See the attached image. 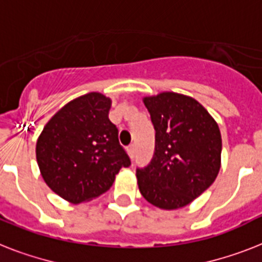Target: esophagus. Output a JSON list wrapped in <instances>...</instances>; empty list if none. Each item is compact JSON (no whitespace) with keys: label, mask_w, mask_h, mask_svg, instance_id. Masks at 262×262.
Here are the masks:
<instances>
[{"label":"esophagus","mask_w":262,"mask_h":262,"mask_svg":"<svg viewBox=\"0 0 262 262\" xmlns=\"http://www.w3.org/2000/svg\"><path fill=\"white\" fill-rule=\"evenodd\" d=\"M127 153H129V156H130L132 159L135 157V153H136V146H135V144H132V145L127 146Z\"/></svg>","instance_id":"34e87169"}]
</instances>
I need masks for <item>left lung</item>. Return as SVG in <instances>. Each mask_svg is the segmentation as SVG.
<instances>
[{"mask_svg":"<svg viewBox=\"0 0 262 262\" xmlns=\"http://www.w3.org/2000/svg\"><path fill=\"white\" fill-rule=\"evenodd\" d=\"M156 130L150 163L137 168L140 192L150 205L176 210L211 186L221 169L222 138L210 113L191 97L164 91L142 98Z\"/></svg>","mask_w":262,"mask_h":262,"instance_id":"left-lung-1","label":"left lung"}]
</instances>
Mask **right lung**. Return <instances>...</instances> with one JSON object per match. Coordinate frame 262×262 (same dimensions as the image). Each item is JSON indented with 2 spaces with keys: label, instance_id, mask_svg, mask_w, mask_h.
Listing matches in <instances>:
<instances>
[{
  "label": "right lung",
  "instance_id": "right-lung-1",
  "mask_svg": "<svg viewBox=\"0 0 262 262\" xmlns=\"http://www.w3.org/2000/svg\"><path fill=\"white\" fill-rule=\"evenodd\" d=\"M112 99L89 93L72 99L46 124L36 159L51 190L78 205L101 196L130 160L109 120Z\"/></svg>",
  "mask_w": 262,
  "mask_h": 262
}]
</instances>
